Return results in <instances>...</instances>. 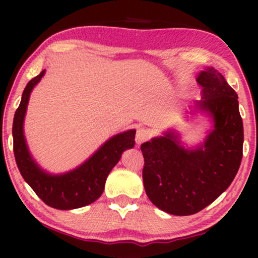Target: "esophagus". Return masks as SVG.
<instances>
[{"label":"esophagus","instance_id":"esophagus-1","mask_svg":"<svg viewBox=\"0 0 258 258\" xmlns=\"http://www.w3.org/2000/svg\"><path fill=\"white\" fill-rule=\"evenodd\" d=\"M150 138V132L148 131L144 127H141V128L137 130V133H136V142H137L138 146H141L142 143L148 141Z\"/></svg>","mask_w":258,"mask_h":258}]
</instances>
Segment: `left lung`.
Listing matches in <instances>:
<instances>
[{"label": "left lung", "mask_w": 258, "mask_h": 258, "mask_svg": "<svg viewBox=\"0 0 258 258\" xmlns=\"http://www.w3.org/2000/svg\"><path fill=\"white\" fill-rule=\"evenodd\" d=\"M197 81L203 97L193 109L212 122L205 141L185 148L179 133L168 130L141 146L146 193L170 215H194L214 203L233 182L242 158L244 127L238 94L215 68L203 70Z\"/></svg>", "instance_id": "left-lung-1"}]
</instances>
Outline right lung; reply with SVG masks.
Segmentation results:
<instances>
[{"mask_svg": "<svg viewBox=\"0 0 258 258\" xmlns=\"http://www.w3.org/2000/svg\"><path fill=\"white\" fill-rule=\"evenodd\" d=\"M46 70L28 82L13 120V150L17 166L25 182L46 205L58 210H73L94 203L104 190L105 180L126 149L135 147L136 130L117 133L69 172L48 173L38 166L29 152L24 136V119L31 91Z\"/></svg>", "mask_w": 258, "mask_h": 258, "instance_id": "right-lung-1", "label": "right lung"}]
</instances>
